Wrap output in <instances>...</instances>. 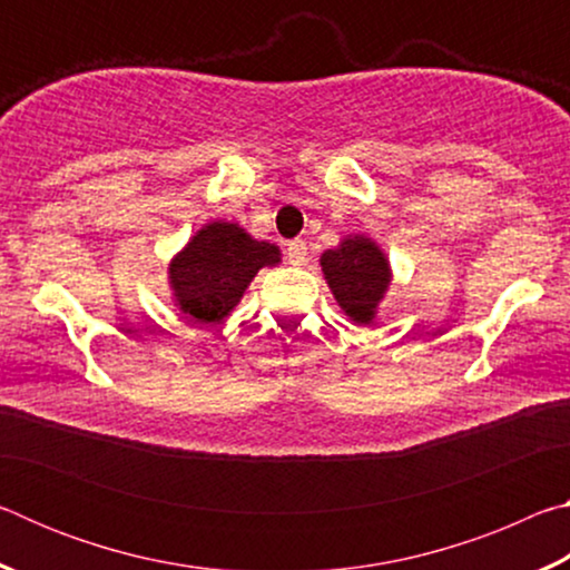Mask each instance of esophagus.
Wrapping results in <instances>:
<instances>
[{
  "instance_id": "34e87169",
  "label": "esophagus",
  "mask_w": 570,
  "mask_h": 570,
  "mask_svg": "<svg viewBox=\"0 0 570 570\" xmlns=\"http://www.w3.org/2000/svg\"><path fill=\"white\" fill-rule=\"evenodd\" d=\"M286 258L292 266H304L306 264V240L296 238L286 244Z\"/></svg>"
}]
</instances>
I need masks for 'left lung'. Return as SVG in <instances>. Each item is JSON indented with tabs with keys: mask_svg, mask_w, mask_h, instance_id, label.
<instances>
[{
	"mask_svg": "<svg viewBox=\"0 0 570 570\" xmlns=\"http://www.w3.org/2000/svg\"><path fill=\"white\" fill-rule=\"evenodd\" d=\"M320 266L350 322L356 326L374 324L392 284V264L377 240L366 234L344 236L334 248L324 250Z\"/></svg>",
	"mask_w": 570,
	"mask_h": 570,
	"instance_id": "8db88e82",
	"label": "left lung"
}]
</instances>
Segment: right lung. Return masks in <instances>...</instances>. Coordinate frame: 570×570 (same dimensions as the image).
Wrapping results in <instances>:
<instances>
[{
	"label": "right lung",
	"instance_id": "right-lung-1",
	"mask_svg": "<svg viewBox=\"0 0 570 570\" xmlns=\"http://www.w3.org/2000/svg\"><path fill=\"white\" fill-rule=\"evenodd\" d=\"M282 264V248L230 220H210L168 264L170 298L196 324H216L238 306L264 266Z\"/></svg>",
	"mask_w": 570,
	"mask_h": 570
}]
</instances>
